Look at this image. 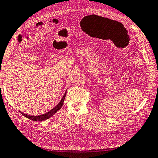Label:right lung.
Segmentation results:
<instances>
[{
	"label": "right lung",
	"instance_id": "obj_1",
	"mask_svg": "<svg viewBox=\"0 0 158 158\" xmlns=\"http://www.w3.org/2000/svg\"><path fill=\"white\" fill-rule=\"evenodd\" d=\"M66 92H65V94L63 96V97L61 98V100L60 101V103H59L54 108H52L51 111H49V112H48L47 113H46L44 114H43V115L30 116V115H27V114H23V112H21V114H23V116L27 117V118L31 119L32 120H35V121H43V120H45L46 119L51 118L54 114L56 113L58 110H60L61 109V107H62L64 104V101L65 99V97H66Z\"/></svg>",
	"mask_w": 158,
	"mask_h": 158
}]
</instances>
